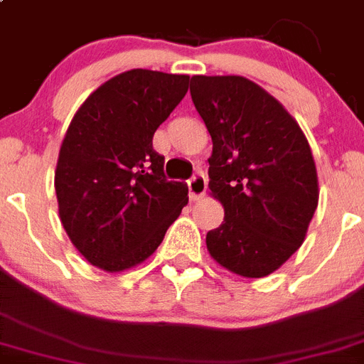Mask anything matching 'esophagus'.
<instances>
[{
	"label": "esophagus",
	"instance_id": "1",
	"mask_svg": "<svg viewBox=\"0 0 364 364\" xmlns=\"http://www.w3.org/2000/svg\"><path fill=\"white\" fill-rule=\"evenodd\" d=\"M207 191V177L201 172L194 173V176L188 179V196L191 200H200Z\"/></svg>",
	"mask_w": 364,
	"mask_h": 364
}]
</instances>
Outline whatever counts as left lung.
<instances>
[{
    "label": "left lung",
    "mask_w": 364,
    "mask_h": 364,
    "mask_svg": "<svg viewBox=\"0 0 364 364\" xmlns=\"http://www.w3.org/2000/svg\"><path fill=\"white\" fill-rule=\"evenodd\" d=\"M191 96L213 139L209 188L225 213L207 250L239 276H268L300 248L318 205L309 142L276 97L246 77L194 75Z\"/></svg>",
    "instance_id": "left-lung-1"
}]
</instances>
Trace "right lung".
<instances>
[{
    "label": "right lung",
    "mask_w": 364,
    "mask_h": 364,
    "mask_svg": "<svg viewBox=\"0 0 364 364\" xmlns=\"http://www.w3.org/2000/svg\"><path fill=\"white\" fill-rule=\"evenodd\" d=\"M188 75L129 70L73 116L55 170L59 216L90 264L120 272L148 259L188 201L164 177L154 135L188 90Z\"/></svg>",
    "instance_id": "obj_1"
}]
</instances>
